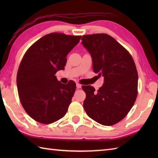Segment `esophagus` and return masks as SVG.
I'll return each instance as SVG.
<instances>
[{"instance_id": "esophagus-1", "label": "esophagus", "mask_w": 158, "mask_h": 158, "mask_svg": "<svg viewBox=\"0 0 158 158\" xmlns=\"http://www.w3.org/2000/svg\"><path fill=\"white\" fill-rule=\"evenodd\" d=\"M76 85H77V88H78V89L81 88V85L80 84V83H76Z\"/></svg>"}]
</instances>
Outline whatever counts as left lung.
I'll list each match as a JSON object with an SVG mask.
<instances>
[{"instance_id": "obj_1", "label": "left lung", "mask_w": 158, "mask_h": 158, "mask_svg": "<svg viewBox=\"0 0 158 158\" xmlns=\"http://www.w3.org/2000/svg\"><path fill=\"white\" fill-rule=\"evenodd\" d=\"M81 43L92 56L93 70L104 77L98 91L83 85V107L88 115L102 125L113 126L129 113L138 94V73L128 51L107 34L87 35Z\"/></svg>"}]
</instances>
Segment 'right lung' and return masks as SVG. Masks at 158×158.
Masks as SVG:
<instances>
[{
    "instance_id": "1",
    "label": "right lung",
    "mask_w": 158,
    "mask_h": 158,
    "mask_svg": "<svg viewBox=\"0 0 158 158\" xmlns=\"http://www.w3.org/2000/svg\"><path fill=\"white\" fill-rule=\"evenodd\" d=\"M81 36L53 32L43 36L25 53L17 74L20 102L36 122L49 124L65 115L76 89L71 81L62 84L55 74L64 70L66 56Z\"/></svg>"
}]
</instances>
